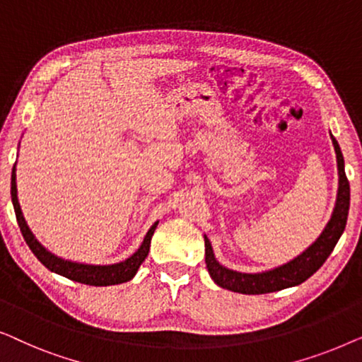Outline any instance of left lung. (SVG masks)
<instances>
[{"label":"left lung","instance_id":"1","mask_svg":"<svg viewBox=\"0 0 362 362\" xmlns=\"http://www.w3.org/2000/svg\"><path fill=\"white\" fill-rule=\"evenodd\" d=\"M331 140H333L336 161H338L339 189L333 216H331V221L325 227L323 234L318 237V240L308 247L303 254L296 257L295 260L279 267V269L264 272V274H240V272L226 269L216 260L214 254H212L211 242L207 240V237H204L206 265L209 275L217 285L222 286V288L245 295L270 293V291H279L288 288V286L303 284L306 279H310L325 264L331 252H333L334 245L338 244L341 234H343L349 212V181L344 173L343 153H341V148L338 141L334 140V136H331Z\"/></svg>","mask_w":362,"mask_h":362}]
</instances>
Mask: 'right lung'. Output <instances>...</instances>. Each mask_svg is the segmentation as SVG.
I'll return each instance as SVG.
<instances>
[{"instance_id":"1","label":"right lung","mask_w":362,"mask_h":362,"mask_svg":"<svg viewBox=\"0 0 362 362\" xmlns=\"http://www.w3.org/2000/svg\"><path fill=\"white\" fill-rule=\"evenodd\" d=\"M11 199H13L14 212H16L18 226L19 229H21V234L24 237V240H26V244L29 245V249H31L33 254L39 259V262H41L44 267H47L51 272H56V274L66 276L69 280L78 281V284L93 285V286L117 285V284H123V281L132 280L138 272V269H140L143 260L146 259L148 252H150L153 232H155L158 226V222H155V224L151 226V229L148 230V234L145 237V240H143L140 249H138L135 254H133L130 259H127L125 262H120V264H115V265H83V264H76V262L59 259V257L52 255L51 252H47L36 239H34L33 232L29 230L26 221H24L21 207H19V202H18L16 171H14V168L11 175Z\"/></svg>"}]
</instances>
